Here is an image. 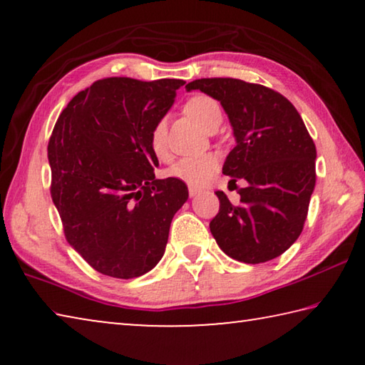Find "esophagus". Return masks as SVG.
I'll return each instance as SVG.
<instances>
[{
  "label": "esophagus",
  "instance_id": "esophagus-1",
  "mask_svg": "<svg viewBox=\"0 0 365 365\" xmlns=\"http://www.w3.org/2000/svg\"><path fill=\"white\" fill-rule=\"evenodd\" d=\"M188 193H190L191 197H195V196H197V195L201 193V190L200 188H195V187H190L188 188Z\"/></svg>",
  "mask_w": 365,
  "mask_h": 365
}]
</instances>
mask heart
Segmentation results:
<instances>
[{"label": "heart", "mask_w": 365, "mask_h": 365, "mask_svg": "<svg viewBox=\"0 0 365 365\" xmlns=\"http://www.w3.org/2000/svg\"><path fill=\"white\" fill-rule=\"evenodd\" d=\"M183 113L190 120H193L196 125L201 128H206L212 125L215 120H220L222 113L219 103L212 100L211 96L206 95H196L185 103ZM150 146L154 156L159 160L169 159V150H168V123L165 120L156 122L150 133ZM217 170V158L214 154H201V156H190L182 158L175 160L168 170V175L180 180L183 183L190 185V187H202Z\"/></svg>", "instance_id": "heart-1"}]
</instances>
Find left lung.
<instances>
[{
	"mask_svg": "<svg viewBox=\"0 0 365 365\" xmlns=\"http://www.w3.org/2000/svg\"><path fill=\"white\" fill-rule=\"evenodd\" d=\"M185 88L220 101L237 141L222 174L232 177L228 187L246 182L237 206L215 191L212 237L235 261L279 257L301 235L316 187L317 151L299 113L277 91L238 78H200Z\"/></svg>",
	"mask_w": 365,
	"mask_h": 365,
	"instance_id": "1",
	"label": "left lung"
}]
</instances>
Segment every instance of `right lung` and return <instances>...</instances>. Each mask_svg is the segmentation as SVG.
<instances>
[{"label": "right lung", "mask_w": 365, "mask_h": 365, "mask_svg": "<svg viewBox=\"0 0 365 365\" xmlns=\"http://www.w3.org/2000/svg\"><path fill=\"white\" fill-rule=\"evenodd\" d=\"M185 82L98 80L72 98L48 143L51 197L69 245L100 274L135 279L164 256L187 185L154 177L150 133Z\"/></svg>", "instance_id": "right-lung-1"}]
</instances>
